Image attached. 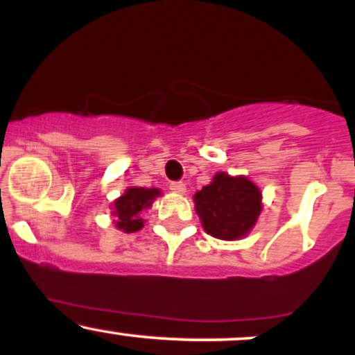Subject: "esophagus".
Wrapping results in <instances>:
<instances>
[{
	"label": "esophagus",
	"instance_id": "esophagus-1",
	"mask_svg": "<svg viewBox=\"0 0 355 355\" xmlns=\"http://www.w3.org/2000/svg\"><path fill=\"white\" fill-rule=\"evenodd\" d=\"M170 190L175 193H185V183L183 182H170Z\"/></svg>",
	"mask_w": 355,
	"mask_h": 355
}]
</instances>
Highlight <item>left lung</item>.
<instances>
[{"label":"left lung","mask_w":355,"mask_h":355,"mask_svg":"<svg viewBox=\"0 0 355 355\" xmlns=\"http://www.w3.org/2000/svg\"><path fill=\"white\" fill-rule=\"evenodd\" d=\"M195 210L207 234L222 240L240 239L255 225L262 193L245 177L220 172L210 185L195 193Z\"/></svg>","instance_id":"left-lung-1"}]
</instances>
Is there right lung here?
<instances>
[{"label":"right lung","instance_id":"add662e5","mask_svg":"<svg viewBox=\"0 0 355 355\" xmlns=\"http://www.w3.org/2000/svg\"><path fill=\"white\" fill-rule=\"evenodd\" d=\"M160 195L158 189H126V191L115 202L116 227L123 232H137L144 227V220L138 218V214L146 207L152 205L153 198Z\"/></svg>","mask_w":355,"mask_h":355}]
</instances>
